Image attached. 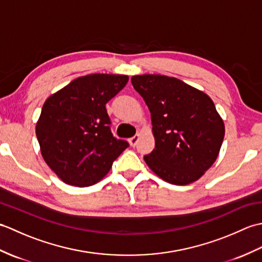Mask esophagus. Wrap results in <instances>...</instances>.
Segmentation results:
<instances>
[{"label": "esophagus", "instance_id": "34e87169", "mask_svg": "<svg viewBox=\"0 0 262 262\" xmlns=\"http://www.w3.org/2000/svg\"><path fill=\"white\" fill-rule=\"evenodd\" d=\"M138 140H140V135H135L134 137H132V138H129V140H128V143H129V145L130 146H136V144H137V142H138Z\"/></svg>", "mask_w": 262, "mask_h": 262}]
</instances>
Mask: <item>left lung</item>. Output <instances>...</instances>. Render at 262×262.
Here are the masks:
<instances>
[{"instance_id":"obj_1","label":"left lung","mask_w":262,"mask_h":262,"mask_svg":"<svg viewBox=\"0 0 262 262\" xmlns=\"http://www.w3.org/2000/svg\"><path fill=\"white\" fill-rule=\"evenodd\" d=\"M132 84L151 113L155 147L144 157L148 168L172 185L197 181L214 164L225 135L213 100L165 75H135Z\"/></svg>"}]
</instances>
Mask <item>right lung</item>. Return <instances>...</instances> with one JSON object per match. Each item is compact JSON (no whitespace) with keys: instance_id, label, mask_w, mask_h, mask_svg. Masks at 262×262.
I'll use <instances>...</instances> for the list:
<instances>
[{"instance_id":"right-lung-1","label":"right lung","mask_w":262,"mask_h":262,"mask_svg":"<svg viewBox=\"0 0 262 262\" xmlns=\"http://www.w3.org/2000/svg\"><path fill=\"white\" fill-rule=\"evenodd\" d=\"M127 75L89 74L49 96L36 124L41 157L63 182L89 187L110 171L128 146L110 132L105 103L125 88Z\"/></svg>"}]
</instances>
